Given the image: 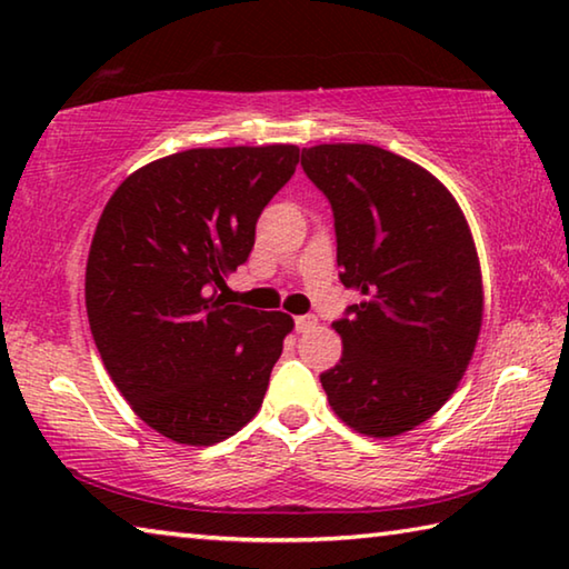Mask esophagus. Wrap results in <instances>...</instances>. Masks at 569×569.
Wrapping results in <instances>:
<instances>
[{
  "label": "esophagus",
  "mask_w": 569,
  "mask_h": 569,
  "mask_svg": "<svg viewBox=\"0 0 569 569\" xmlns=\"http://www.w3.org/2000/svg\"><path fill=\"white\" fill-rule=\"evenodd\" d=\"M316 326H319V319H316V316H311V313L296 316V331H298V333L311 331V329H316Z\"/></svg>",
  "instance_id": "esophagus-1"
}]
</instances>
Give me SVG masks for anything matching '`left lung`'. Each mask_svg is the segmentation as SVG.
Listing matches in <instances>:
<instances>
[{
	"mask_svg": "<svg viewBox=\"0 0 569 569\" xmlns=\"http://www.w3.org/2000/svg\"><path fill=\"white\" fill-rule=\"evenodd\" d=\"M333 208L341 283L361 293L333 323L331 409L363 437L411 431L459 387L485 316L475 238L455 196L417 162L366 142L303 148Z\"/></svg>",
	"mask_w": 569,
	"mask_h": 569,
	"instance_id": "8db88e82",
	"label": "left lung"
}]
</instances>
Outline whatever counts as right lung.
Returning <instances> with one entry per match:
<instances>
[{
	"mask_svg": "<svg viewBox=\"0 0 569 569\" xmlns=\"http://www.w3.org/2000/svg\"><path fill=\"white\" fill-rule=\"evenodd\" d=\"M296 146L192 148L124 178L94 228L84 306L104 369L176 445L210 447L261 409L293 319L226 303Z\"/></svg>",
	"mask_w": 569,
	"mask_h": 569,
	"instance_id": "1",
	"label": "right lung"
}]
</instances>
